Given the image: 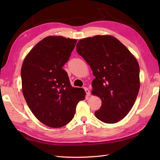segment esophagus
<instances>
[{
  "mask_svg": "<svg viewBox=\"0 0 160 160\" xmlns=\"http://www.w3.org/2000/svg\"><path fill=\"white\" fill-rule=\"evenodd\" d=\"M84 91H85V93L87 94V96H89V95H90V91H89V89H88V88H87V87H84Z\"/></svg>",
  "mask_w": 160,
  "mask_h": 160,
  "instance_id": "obj_1",
  "label": "esophagus"
}]
</instances>
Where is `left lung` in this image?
<instances>
[{
    "label": "left lung",
    "mask_w": 160,
    "mask_h": 160,
    "mask_svg": "<svg viewBox=\"0 0 160 160\" xmlns=\"http://www.w3.org/2000/svg\"><path fill=\"white\" fill-rule=\"evenodd\" d=\"M76 50L96 77L91 93L100 98L102 106L95 115L104 123H116L131 111L140 89V67L136 58L111 36L80 40Z\"/></svg>",
    "instance_id": "obj_1"
}]
</instances>
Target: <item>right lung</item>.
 <instances>
[{"instance_id":"1","label":"right lung","mask_w":160,"mask_h":160,"mask_svg":"<svg viewBox=\"0 0 160 160\" xmlns=\"http://www.w3.org/2000/svg\"><path fill=\"white\" fill-rule=\"evenodd\" d=\"M76 42L62 36L46 37L23 61V96L35 117L49 127L59 128L69 123L78 102L85 98L84 89L71 87L62 69Z\"/></svg>"}]
</instances>
